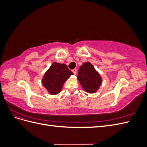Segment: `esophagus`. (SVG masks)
<instances>
[{
    "label": "esophagus",
    "mask_w": 147,
    "mask_h": 147,
    "mask_svg": "<svg viewBox=\"0 0 147 147\" xmlns=\"http://www.w3.org/2000/svg\"><path fill=\"white\" fill-rule=\"evenodd\" d=\"M72 72H73V73L74 74V75H76V74H77V69H73V70H72Z\"/></svg>",
    "instance_id": "esophagus-1"
}]
</instances>
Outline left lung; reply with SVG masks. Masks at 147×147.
Returning a JSON list of instances; mask_svg holds the SVG:
<instances>
[{"instance_id":"obj_1","label":"left lung","mask_w":147,"mask_h":147,"mask_svg":"<svg viewBox=\"0 0 147 147\" xmlns=\"http://www.w3.org/2000/svg\"><path fill=\"white\" fill-rule=\"evenodd\" d=\"M78 80L83 90L88 93L95 92L102 83L99 74L89 62L80 66L78 70Z\"/></svg>"}]
</instances>
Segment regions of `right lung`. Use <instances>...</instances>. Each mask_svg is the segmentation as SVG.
Returning a JSON list of instances; mask_svg holds the SVG:
<instances>
[{
    "instance_id": "obj_1",
    "label": "right lung",
    "mask_w": 147,
    "mask_h": 147,
    "mask_svg": "<svg viewBox=\"0 0 147 147\" xmlns=\"http://www.w3.org/2000/svg\"><path fill=\"white\" fill-rule=\"evenodd\" d=\"M74 73L64 64L54 63L44 75L42 84L49 93L55 95L61 91L64 82Z\"/></svg>"
}]
</instances>
